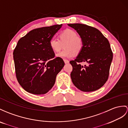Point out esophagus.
<instances>
[{
	"label": "esophagus",
	"mask_w": 128,
	"mask_h": 128,
	"mask_svg": "<svg viewBox=\"0 0 128 128\" xmlns=\"http://www.w3.org/2000/svg\"><path fill=\"white\" fill-rule=\"evenodd\" d=\"M64 63L66 64H68V63H69V61L67 60H66V59H64Z\"/></svg>",
	"instance_id": "34e87169"
}]
</instances>
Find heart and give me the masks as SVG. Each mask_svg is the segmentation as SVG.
Instances as JSON below:
<instances>
[{"mask_svg":"<svg viewBox=\"0 0 128 128\" xmlns=\"http://www.w3.org/2000/svg\"><path fill=\"white\" fill-rule=\"evenodd\" d=\"M59 40L52 38L49 40V44L50 49L54 52L61 50L62 44H64V50L56 55V56L62 58H70L74 56V54H78L82 51L83 42L82 38L78 36L77 33L71 29H66L58 35Z\"/></svg>","mask_w":128,"mask_h":128,"instance_id":"1","label":"heart"}]
</instances>
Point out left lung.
<instances>
[{
	"label": "left lung",
	"instance_id": "8db88e82",
	"mask_svg": "<svg viewBox=\"0 0 128 128\" xmlns=\"http://www.w3.org/2000/svg\"><path fill=\"white\" fill-rule=\"evenodd\" d=\"M80 35L83 42L82 51L74 60L70 77L75 86L84 92L100 88L108 80L113 58L110 43L102 33L95 28L85 24H68ZM88 65H81L80 62Z\"/></svg>",
	"mask_w": 128,
	"mask_h": 128
}]
</instances>
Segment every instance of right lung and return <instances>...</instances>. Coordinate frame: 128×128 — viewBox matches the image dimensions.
<instances>
[{
    "instance_id": "add662e5",
    "label": "right lung",
    "mask_w": 128,
    "mask_h": 128,
    "mask_svg": "<svg viewBox=\"0 0 128 128\" xmlns=\"http://www.w3.org/2000/svg\"><path fill=\"white\" fill-rule=\"evenodd\" d=\"M62 26L34 29L18 40L13 52L16 74L20 85L28 92L46 94L53 87L57 74L64 67V61L54 58L49 44Z\"/></svg>"
}]
</instances>
